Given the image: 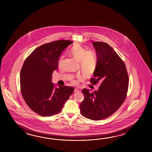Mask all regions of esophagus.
Listing matches in <instances>:
<instances>
[{"label": "esophagus", "instance_id": "obj_1", "mask_svg": "<svg viewBox=\"0 0 152 152\" xmlns=\"http://www.w3.org/2000/svg\"><path fill=\"white\" fill-rule=\"evenodd\" d=\"M80 91L79 90H78L77 88H75V93H77V92H79Z\"/></svg>", "mask_w": 152, "mask_h": 152}]
</instances>
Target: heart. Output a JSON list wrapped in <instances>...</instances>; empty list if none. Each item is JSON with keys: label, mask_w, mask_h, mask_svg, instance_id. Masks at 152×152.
<instances>
[{"label": "heart", "mask_w": 152, "mask_h": 152, "mask_svg": "<svg viewBox=\"0 0 152 152\" xmlns=\"http://www.w3.org/2000/svg\"><path fill=\"white\" fill-rule=\"evenodd\" d=\"M69 54L76 61L80 62L81 71L84 74L90 75L93 72L96 65V58L93 52H87L81 45H76L72 48ZM62 61L61 58L58 61V65H61ZM73 83H75V81H73Z\"/></svg>", "instance_id": "heart-1"}]
</instances>
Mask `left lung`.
<instances>
[{
  "label": "left lung",
  "mask_w": 152,
  "mask_h": 152,
  "mask_svg": "<svg viewBox=\"0 0 152 152\" xmlns=\"http://www.w3.org/2000/svg\"><path fill=\"white\" fill-rule=\"evenodd\" d=\"M96 51L97 64L94 77L90 82L94 85L100 81L98 90L90 92L82 90L84 99L80 105L81 113L90 120L98 121L115 113L126 98L129 77L126 66L113 48L107 43L92 42Z\"/></svg>",
  "instance_id": "obj_1"
}]
</instances>
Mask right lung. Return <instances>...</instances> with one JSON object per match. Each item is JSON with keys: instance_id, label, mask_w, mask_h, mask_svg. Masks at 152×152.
I'll use <instances>...</instances> for the list:
<instances>
[{"instance_id": "right-lung-1", "label": "right lung", "mask_w": 152, "mask_h": 152, "mask_svg": "<svg viewBox=\"0 0 152 152\" xmlns=\"http://www.w3.org/2000/svg\"><path fill=\"white\" fill-rule=\"evenodd\" d=\"M73 43L58 40L36 48L26 58L20 73V91L31 110L42 116H51L61 111L74 92L73 87H55L52 73L58 67V58Z\"/></svg>"}]
</instances>
